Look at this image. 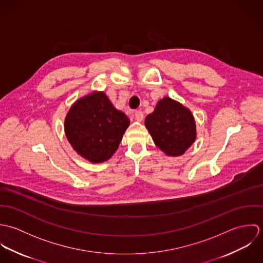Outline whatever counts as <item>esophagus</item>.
<instances>
[{"instance_id": "obj_1", "label": "esophagus", "mask_w": 263, "mask_h": 263, "mask_svg": "<svg viewBox=\"0 0 263 263\" xmlns=\"http://www.w3.org/2000/svg\"><path fill=\"white\" fill-rule=\"evenodd\" d=\"M135 117L138 121H142L144 118V113L142 112L141 110H136L135 111Z\"/></svg>"}]
</instances>
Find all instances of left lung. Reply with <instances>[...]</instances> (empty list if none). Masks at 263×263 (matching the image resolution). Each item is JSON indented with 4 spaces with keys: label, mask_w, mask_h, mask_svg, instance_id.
<instances>
[{
    "label": "left lung",
    "mask_w": 263,
    "mask_h": 263,
    "mask_svg": "<svg viewBox=\"0 0 263 263\" xmlns=\"http://www.w3.org/2000/svg\"><path fill=\"white\" fill-rule=\"evenodd\" d=\"M145 125L155 145L167 156L178 157L194 143L196 126L191 111L181 103L164 97L146 117Z\"/></svg>",
    "instance_id": "8db88e82"
}]
</instances>
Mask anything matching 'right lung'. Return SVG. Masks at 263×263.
Listing matches in <instances>:
<instances>
[{"label": "right lung", "instance_id": "obj_1", "mask_svg": "<svg viewBox=\"0 0 263 263\" xmlns=\"http://www.w3.org/2000/svg\"><path fill=\"white\" fill-rule=\"evenodd\" d=\"M128 125V117L113 106L104 92L96 91L76 101L64 124L73 149L91 163L110 159Z\"/></svg>", "mask_w": 263, "mask_h": 263}]
</instances>
